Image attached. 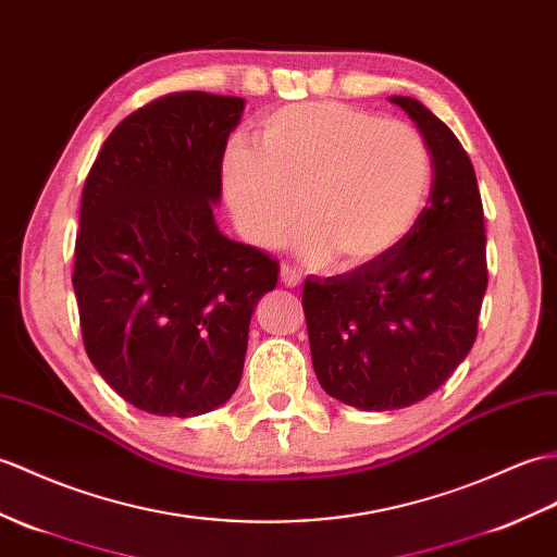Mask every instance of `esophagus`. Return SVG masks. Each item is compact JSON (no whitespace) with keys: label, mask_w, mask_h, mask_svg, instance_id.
I'll use <instances>...</instances> for the list:
<instances>
[{"label":"esophagus","mask_w":557,"mask_h":557,"mask_svg":"<svg viewBox=\"0 0 557 557\" xmlns=\"http://www.w3.org/2000/svg\"><path fill=\"white\" fill-rule=\"evenodd\" d=\"M280 280H282L284 287H289V289H296L301 284V275L296 273V270L292 265H287V263L280 268Z\"/></svg>","instance_id":"esophagus-1"}]
</instances>
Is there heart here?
I'll return each instance as SVG.
<instances>
[{
	"label": "heart",
	"mask_w": 557,
	"mask_h": 557,
	"mask_svg": "<svg viewBox=\"0 0 557 557\" xmlns=\"http://www.w3.org/2000/svg\"><path fill=\"white\" fill-rule=\"evenodd\" d=\"M432 153L416 127L339 101L265 115L256 149L225 151V199L244 237L273 247L299 213L308 261L356 270L394 251L432 189Z\"/></svg>",
	"instance_id": "1"
}]
</instances>
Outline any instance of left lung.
<instances>
[{"instance_id":"8db88e82","label":"left lung","mask_w":557,"mask_h":557,"mask_svg":"<svg viewBox=\"0 0 557 557\" xmlns=\"http://www.w3.org/2000/svg\"><path fill=\"white\" fill-rule=\"evenodd\" d=\"M432 153V191L410 235L380 261L306 277L304 313L318 382L358 410H398L434 394L476 339L486 292L484 209L450 127L412 97H389Z\"/></svg>"}]
</instances>
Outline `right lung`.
I'll return each instance as SVG.
<instances>
[{"label": "right lung", "instance_id": "obj_1", "mask_svg": "<svg viewBox=\"0 0 557 557\" xmlns=\"http://www.w3.org/2000/svg\"><path fill=\"white\" fill-rule=\"evenodd\" d=\"M244 99L177 92L127 115L85 180L73 289L85 351L127 404L197 418L237 392L280 265L225 237L220 168Z\"/></svg>", "mask_w": 557, "mask_h": 557}]
</instances>
